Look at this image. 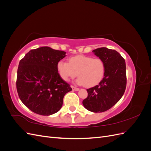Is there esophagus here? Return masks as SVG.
<instances>
[{"mask_svg": "<svg viewBox=\"0 0 151 151\" xmlns=\"http://www.w3.org/2000/svg\"><path fill=\"white\" fill-rule=\"evenodd\" d=\"M71 88H72V89L74 90V91H79V89L78 88H76V87H75V86H71Z\"/></svg>", "mask_w": 151, "mask_h": 151, "instance_id": "obj_1", "label": "esophagus"}]
</instances>
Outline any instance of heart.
I'll return each instance as SVG.
<instances>
[{"mask_svg": "<svg viewBox=\"0 0 151 151\" xmlns=\"http://www.w3.org/2000/svg\"><path fill=\"white\" fill-rule=\"evenodd\" d=\"M57 69L60 78L67 81L70 78L79 76L77 83L86 87L98 84L103 79L105 73V65L100 58L79 55L69 58L68 63L58 61Z\"/></svg>", "mask_w": 151, "mask_h": 151, "instance_id": "obj_1", "label": "heart"}]
</instances>
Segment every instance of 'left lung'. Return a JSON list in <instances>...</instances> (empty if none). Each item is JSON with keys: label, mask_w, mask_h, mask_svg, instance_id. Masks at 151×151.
Returning a JSON list of instances; mask_svg holds the SVG:
<instances>
[{"label": "left lung", "mask_w": 151, "mask_h": 151, "mask_svg": "<svg viewBox=\"0 0 151 151\" xmlns=\"http://www.w3.org/2000/svg\"><path fill=\"white\" fill-rule=\"evenodd\" d=\"M93 53L104 62L105 73L98 85L87 89L88 97L83 104L94 113L107 111L122 97L127 86L125 59L115 50L105 47L95 49Z\"/></svg>", "instance_id": "obj_1"}]
</instances>
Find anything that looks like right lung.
Masks as SVG:
<instances>
[{
	"label": "right lung",
	"instance_id": "add662e5",
	"mask_svg": "<svg viewBox=\"0 0 151 151\" xmlns=\"http://www.w3.org/2000/svg\"><path fill=\"white\" fill-rule=\"evenodd\" d=\"M65 52L43 47L31 50L19 62L16 88L21 101L38 115L48 116L60 110L70 85L59 76L58 61Z\"/></svg>",
	"mask_w": 151,
	"mask_h": 151
}]
</instances>
